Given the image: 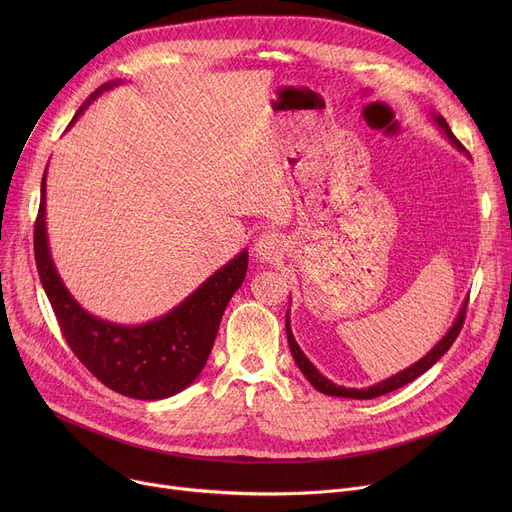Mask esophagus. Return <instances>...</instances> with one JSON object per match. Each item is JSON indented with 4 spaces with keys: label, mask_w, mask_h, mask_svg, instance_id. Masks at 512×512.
<instances>
[{
    "label": "esophagus",
    "mask_w": 512,
    "mask_h": 512,
    "mask_svg": "<svg viewBox=\"0 0 512 512\" xmlns=\"http://www.w3.org/2000/svg\"><path fill=\"white\" fill-rule=\"evenodd\" d=\"M282 238L278 234H272V232H265L261 234L255 245H253V255L257 261L261 263H272L276 261L280 255H282Z\"/></svg>",
    "instance_id": "1"
}]
</instances>
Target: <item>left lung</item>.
Returning <instances> with one entry per match:
<instances>
[{"label": "left lung", "mask_w": 512, "mask_h": 512, "mask_svg": "<svg viewBox=\"0 0 512 512\" xmlns=\"http://www.w3.org/2000/svg\"><path fill=\"white\" fill-rule=\"evenodd\" d=\"M429 116H432L434 124L440 128V132L444 134V137H446L456 149H459L461 153H465V155L469 157V153L465 151V147H463L459 141H456V137L452 134L448 122H446L440 114H436V112H432ZM465 311H467V299H465V303L461 305L459 315H456V319L452 321V326L448 328V332L432 346V351L425 353L419 361H415V363L409 365L407 369H402V371L390 375V378H386V380H382V382H378V384H373V386H369V388H346V386H340V384H334L332 380H328L326 375L321 373V371L307 359V355L301 351L299 342L294 340V334H292V328H290V309H288V313H286V336H288V346H290V353H292L294 363L299 365V369L303 371V375L311 382V386H313L315 390H319L321 394H328V396H338V398L367 400V398H375V396L388 394V392H392V390H396V388H402L405 384L413 382L415 378H419V375H421L423 371H427L429 367H432V365L448 351V348L452 346V342L456 340V336H459V332H461V328H463V321H465Z\"/></svg>", "instance_id": "left-lung-1"}]
</instances>
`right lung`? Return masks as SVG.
I'll list each match as a JSON object with an SVG mask.
<instances>
[{
	"mask_svg": "<svg viewBox=\"0 0 512 512\" xmlns=\"http://www.w3.org/2000/svg\"><path fill=\"white\" fill-rule=\"evenodd\" d=\"M120 83L110 80L101 85L80 105L68 128L103 91ZM45 180L47 168L35 224V259L43 290L74 355L99 382L128 398L161 400L191 386L209 359L226 305L247 276L249 251L242 249L168 313L139 326L114 324L80 305L58 274L47 236Z\"/></svg>",
	"mask_w": 512,
	"mask_h": 512,
	"instance_id": "obj_1",
	"label": "right lung"
}]
</instances>
